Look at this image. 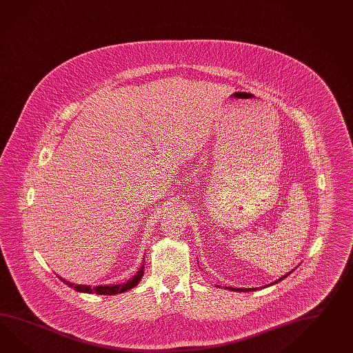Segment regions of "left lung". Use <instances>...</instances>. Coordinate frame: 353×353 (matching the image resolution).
<instances>
[{
  "label": "left lung",
  "mask_w": 353,
  "mask_h": 353,
  "mask_svg": "<svg viewBox=\"0 0 353 353\" xmlns=\"http://www.w3.org/2000/svg\"><path fill=\"white\" fill-rule=\"evenodd\" d=\"M293 270H294V269H293ZM293 270H292V272H293ZM292 272H290V273H287V274L283 275V276H282V278H279V279H278V281H275V282H273V283L268 284V285H272V284H275V283H278V282H281V281H282V279H284V278H285V276H287V275L291 274V273H292ZM265 287H267V285H265ZM234 291H239V292H246V291H256V288H237V290H234Z\"/></svg>",
  "instance_id": "1"
}]
</instances>
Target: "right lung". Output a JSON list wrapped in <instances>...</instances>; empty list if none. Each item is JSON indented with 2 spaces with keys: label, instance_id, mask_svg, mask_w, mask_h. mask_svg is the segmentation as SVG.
<instances>
[{
  "label": "right lung",
  "instance_id": "1",
  "mask_svg": "<svg viewBox=\"0 0 353 353\" xmlns=\"http://www.w3.org/2000/svg\"><path fill=\"white\" fill-rule=\"evenodd\" d=\"M144 263H145V261H143V265H141V268L139 269L138 273L134 275V276L130 279L129 282H126L125 284L95 285V287L92 288L90 285H81V284L70 283V282H68L66 279H62V278H60V279L63 282V283L68 284L69 287L74 288L75 291H79V292L97 293V294H107V296H111V294H117V293L125 292V291H128V290L134 288V287L140 282L141 276L144 275Z\"/></svg>",
  "mask_w": 353,
  "mask_h": 353
}]
</instances>
